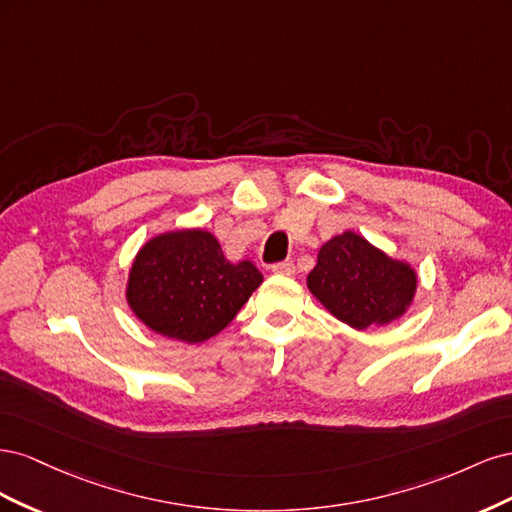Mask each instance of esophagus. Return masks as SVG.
Here are the masks:
<instances>
[{
    "label": "esophagus",
    "mask_w": 512,
    "mask_h": 512,
    "mask_svg": "<svg viewBox=\"0 0 512 512\" xmlns=\"http://www.w3.org/2000/svg\"><path fill=\"white\" fill-rule=\"evenodd\" d=\"M273 273H280V275H294V262H292V260L280 262V265H275V267H273Z\"/></svg>",
    "instance_id": "esophagus-1"
}]
</instances>
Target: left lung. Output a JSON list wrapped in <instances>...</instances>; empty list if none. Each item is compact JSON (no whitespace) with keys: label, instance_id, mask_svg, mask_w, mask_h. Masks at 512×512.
I'll list each match as a JSON object with an SVG mask.
<instances>
[{"label":"left lung","instance_id":"left-lung-1","mask_svg":"<svg viewBox=\"0 0 512 512\" xmlns=\"http://www.w3.org/2000/svg\"><path fill=\"white\" fill-rule=\"evenodd\" d=\"M307 288L337 320L356 331L384 327L404 316L418 288V273L352 230L320 247Z\"/></svg>","mask_w":512,"mask_h":512}]
</instances>
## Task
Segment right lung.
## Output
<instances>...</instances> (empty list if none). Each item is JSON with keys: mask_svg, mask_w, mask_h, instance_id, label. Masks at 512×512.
<instances>
[{"mask_svg": "<svg viewBox=\"0 0 512 512\" xmlns=\"http://www.w3.org/2000/svg\"><path fill=\"white\" fill-rule=\"evenodd\" d=\"M260 284L254 262L228 260L213 232L179 228L151 237L136 252L126 301L153 333L203 344L228 327Z\"/></svg>", "mask_w": 512, "mask_h": 512, "instance_id": "obj_1", "label": "right lung"}]
</instances>
